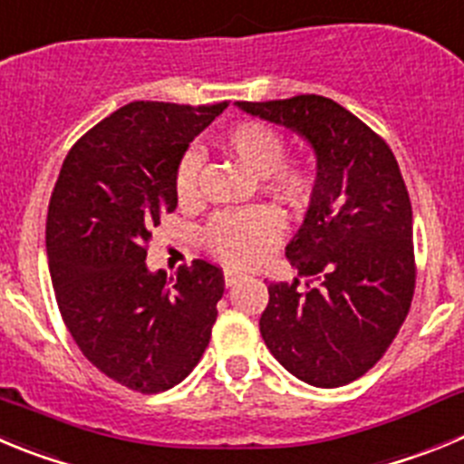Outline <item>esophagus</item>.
<instances>
[{
  "mask_svg": "<svg viewBox=\"0 0 464 464\" xmlns=\"http://www.w3.org/2000/svg\"><path fill=\"white\" fill-rule=\"evenodd\" d=\"M242 279H245V273H240V270H224V284L227 286H236Z\"/></svg>",
  "mask_w": 464,
  "mask_h": 464,
  "instance_id": "esophagus-1",
  "label": "esophagus"
}]
</instances>
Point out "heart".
<instances>
[{
    "label": "heart",
    "mask_w": 464,
    "mask_h": 464,
    "mask_svg": "<svg viewBox=\"0 0 464 464\" xmlns=\"http://www.w3.org/2000/svg\"><path fill=\"white\" fill-rule=\"evenodd\" d=\"M224 150L233 154L245 169L263 175L266 187L282 201L303 203L312 194L314 175L300 160H286V139L273 124L245 120L224 136ZM201 154L196 150L182 154L175 170V194L180 201H191L198 191ZM284 222L273 208H240L217 212L203 231L206 247L233 266H252L268 256L282 240Z\"/></svg>",
    "instance_id": "1"
}]
</instances>
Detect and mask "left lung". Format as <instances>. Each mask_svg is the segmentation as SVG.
<instances>
[{"instance_id": "8db88e82", "label": "left lung", "mask_w": 464, "mask_h": 464, "mask_svg": "<svg viewBox=\"0 0 464 464\" xmlns=\"http://www.w3.org/2000/svg\"><path fill=\"white\" fill-rule=\"evenodd\" d=\"M237 106L303 133L319 166L286 258L300 277L321 284H268L258 321L263 342L300 382L352 383L393 344L414 298L411 203L398 160L377 131L333 99L298 94Z\"/></svg>"}]
</instances>
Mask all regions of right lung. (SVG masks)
Instances as JSON below:
<instances>
[{
	"instance_id": "1",
	"label": "right lung",
	"mask_w": 464,
	"mask_h": 464,
	"mask_svg": "<svg viewBox=\"0 0 464 464\" xmlns=\"http://www.w3.org/2000/svg\"><path fill=\"white\" fill-rule=\"evenodd\" d=\"M227 106L127 103L73 143L50 194L45 249L62 321L99 372L136 393L180 383L210 342L222 268L194 258L169 286L145 256L160 217L178 208L187 145Z\"/></svg>"
}]
</instances>
